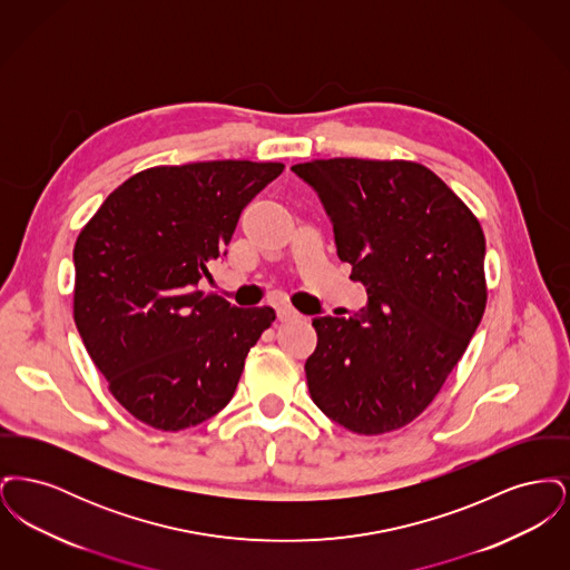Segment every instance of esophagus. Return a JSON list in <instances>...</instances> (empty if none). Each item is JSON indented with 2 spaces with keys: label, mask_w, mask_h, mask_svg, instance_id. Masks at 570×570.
Here are the masks:
<instances>
[{
  "label": "esophagus",
  "mask_w": 570,
  "mask_h": 570,
  "mask_svg": "<svg viewBox=\"0 0 570 570\" xmlns=\"http://www.w3.org/2000/svg\"><path fill=\"white\" fill-rule=\"evenodd\" d=\"M297 318H301V314H298L295 307H291V305L277 307V321H279V323H293V321H297Z\"/></svg>",
  "instance_id": "34e87169"
}]
</instances>
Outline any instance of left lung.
I'll return each mask as SVG.
<instances>
[{"instance_id": "obj_1", "label": "left lung", "mask_w": 570, "mask_h": 570, "mask_svg": "<svg viewBox=\"0 0 570 570\" xmlns=\"http://www.w3.org/2000/svg\"><path fill=\"white\" fill-rule=\"evenodd\" d=\"M293 170L318 191L340 261L367 288L361 312L312 321L309 395L354 434L406 428L434 402L483 318L481 222L412 160L331 158Z\"/></svg>"}]
</instances>
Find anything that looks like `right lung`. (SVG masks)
Masks as SVG:
<instances>
[{
    "instance_id": "1",
    "label": "right lung",
    "mask_w": 570,
    "mask_h": 570,
    "mask_svg": "<svg viewBox=\"0 0 570 570\" xmlns=\"http://www.w3.org/2000/svg\"><path fill=\"white\" fill-rule=\"evenodd\" d=\"M282 163L151 166L110 191L75 244L72 314L110 395L140 423L179 432L226 406L245 356L275 321L198 291L245 205Z\"/></svg>"
}]
</instances>
